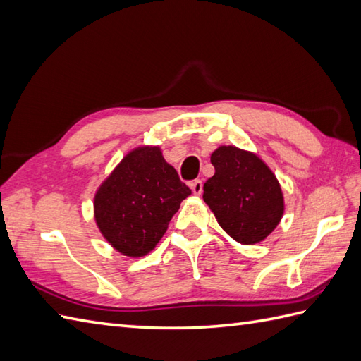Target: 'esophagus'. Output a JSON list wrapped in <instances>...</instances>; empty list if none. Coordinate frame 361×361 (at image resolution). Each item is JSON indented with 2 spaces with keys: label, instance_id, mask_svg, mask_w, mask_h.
<instances>
[{
  "label": "esophagus",
  "instance_id": "34e87169",
  "mask_svg": "<svg viewBox=\"0 0 361 361\" xmlns=\"http://www.w3.org/2000/svg\"><path fill=\"white\" fill-rule=\"evenodd\" d=\"M190 189H192V192H194L195 195H200L201 192H203V181L201 180H194L190 183Z\"/></svg>",
  "mask_w": 361,
  "mask_h": 361
}]
</instances>
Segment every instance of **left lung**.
Listing matches in <instances>:
<instances>
[{"mask_svg":"<svg viewBox=\"0 0 361 361\" xmlns=\"http://www.w3.org/2000/svg\"><path fill=\"white\" fill-rule=\"evenodd\" d=\"M211 163L215 173L204 183L203 200L216 221L241 245L263 241L284 212L279 180L255 154L235 146H220Z\"/></svg>","mask_w":361,"mask_h":361,"instance_id":"1","label":"left lung"}]
</instances>
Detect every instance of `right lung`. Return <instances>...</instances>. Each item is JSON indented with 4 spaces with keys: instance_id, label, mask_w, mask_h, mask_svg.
<instances>
[{
    "instance_id": "right-lung-1",
    "label": "right lung",
    "mask_w": 361,
    "mask_h": 361,
    "mask_svg": "<svg viewBox=\"0 0 361 361\" xmlns=\"http://www.w3.org/2000/svg\"><path fill=\"white\" fill-rule=\"evenodd\" d=\"M192 190L160 147H137L98 188L94 209L103 237L128 257L149 254Z\"/></svg>"
}]
</instances>
